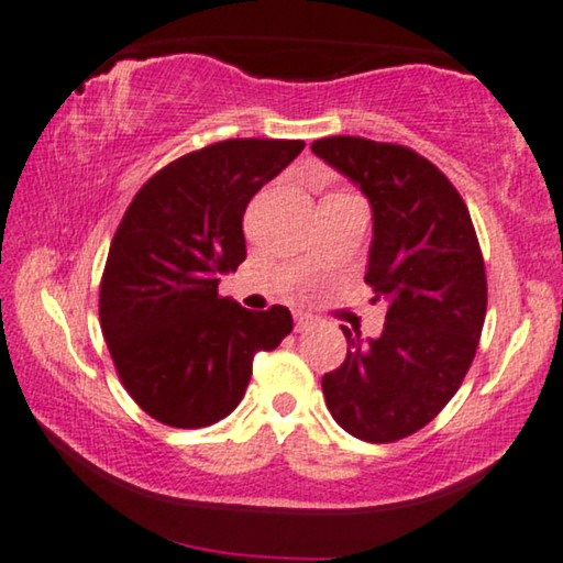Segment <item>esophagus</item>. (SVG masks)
<instances>
[{
  "instance_id": "34e87169",
  "label": "esophagus",
  "mask_w": 563,
  "mask_h": 563,
  "mask_svg": "<svg viewBox=\"0 0 563 563\" xmlns=\"http://www.w3.org/2000/svg\"><path fill=\"white\" fill-rule=\"evenodd\" d=\"M309 324H312V314H307V312H295V330H297V332L307 330Z\"/></svg>"
}]
</instances>
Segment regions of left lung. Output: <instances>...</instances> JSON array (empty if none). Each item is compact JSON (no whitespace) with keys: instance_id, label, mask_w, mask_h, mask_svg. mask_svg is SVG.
Listing matches in <instances>:
<instances>
[{"instance_id":"8db88e82","label":"left lung","mask_w":563,"mask_h":563,"mask_svg":"<svg viewBox=\"0 0 563 563\" xmlns=\"http://www.w3.org/2000/svg\"><path fill=\"white\" fill-rule=\"evenodd\" d=\"M312 152L371 200L365 284L373 301H388L380 338L342 328L347 355L322 376L324 401L347 434L398 442L427 427L467 376L487 312L483 251L457 187L409 146L328 136Z\"/></svg>"}]
</instances>
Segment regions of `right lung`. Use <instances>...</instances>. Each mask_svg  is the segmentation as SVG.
<instances>
[{
	"label": "right lung",
	"instance_id": "obj_1",
	"mask_svg": "<svg viewBox=\"0 0 563 563\" xmlns=\"http://www.w3.org/2000/svg\"><path fill=\"white\" fill-rule=\"evenodd\" d=\"M301 140H225L146 180L113 233L99 317L119 380L167 427L200 429L241 404L258 350L291 332L287 307L251 312L218 295L246 258L243 213Z\"/></svg>",
	"mask_w": 563,
	"mask_h": 563
}]
</instances>
